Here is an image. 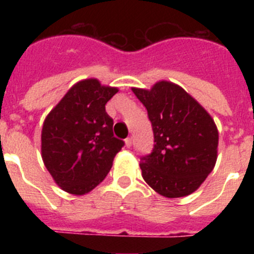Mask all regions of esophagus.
I'll return each instance as SVG.
<instances>
[{"label": "esophagus", "mask_w": 254, "mask_h": 254, "mask_svg": "<svg viewBox=\"0 0 254 254\" xmlns=\"http://www.w3.org/2000/svg\"><path fill=\"white\" fill-rule=\"evenodd\" d=\"M125 145H127V147H130V146L132 145L131 137H127V139H125Z\"/></svg>", "instance_id": "1"}]
</instances>
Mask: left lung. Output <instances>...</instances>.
<instances>
[{
	"label": "left lung",
	"instance_id": "8db88e82",
	"mask_svg": "<svg viewBox=\"0 0 254 254\" xmlns=\"http://www.w3.org/2000/svg\"><path fill=\"white\" fill-rule=\"evenodd\" d=\"M147 111L153 132L151 153L140 158L146 183L167 198L189 195L216 162L219 134L207 112L183 88L158 82L151 91L132 88Z\"/></svg>",
	"mask_w": 254,
	"mask_h": 254
}]
</instances>
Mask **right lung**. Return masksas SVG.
I'll list each match as a JSON object with an SVG mask.
<instances>
[{
	"mask_svg": "<svg viewBox=\"0 0 254 254\" xmlns=\"http://www.w3.org/2000/svg\"><path fill=\"white\" fill-rule=\"evenodd\" d=\"M118 92L97 79L76 83L45 119L42 155L59 187L75 195L96 188L124 141L113 134L106 104Z\"/></svg>",
	"mask_w": 254,
	"mask_h": 254,
	"instance_id": "right-lung-1",
	"label": "right lung"
}]
</instances>
